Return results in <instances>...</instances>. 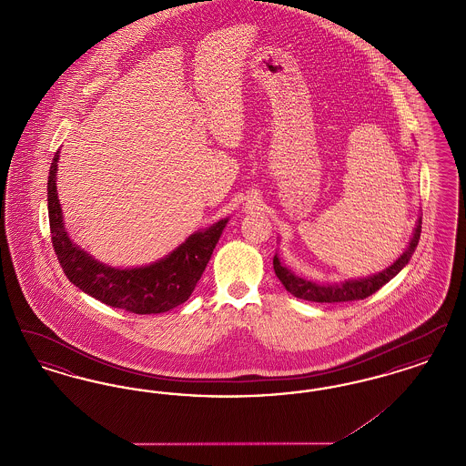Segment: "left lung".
I'll return each mask as SVG.
<instances>
[{
    "instance_id": "8db88e82",
    "label": "left lung",
    "mask_w": 466,
    "mask_h": 466,
    "mask_svg": "<svg viewBox=\"0 0 466 466\" xmlns=\"http://www.w3.org/2000/svg\"><path fill=\"white\" fill-rule=\"evenodd\" d=\"M421 217L416 223L414 234L410 238V243L407 246V249L399 257V260H395L388 268H384L382 272H377L374 276L369 278H361V279H350L339 285H318L308 281L304 278L295 276L291 270L281 264V260L278 258V255L274 257L272 264H274V272L279 278V281L283 283V287L289 289L291 295H295L297 299L302 300H310V302H351V300H363L367 297H370L372 293H376L377 289L384 287L390 279H393L403 267L409 264L412 253L416 251V246L420 243L421 238Z\"/></svg>"
}]
</instances>
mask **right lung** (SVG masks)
Returning <instances> with one entry per match:
<instances>
[{"instance_id":"right-lung-1","label":"right lung","mask_w":466,"mask_h":466,"mask_svg":"<svg viewBox=\"0 0 466 466\" xmlns=\"http://www.w3.org/2000/svg\"><path fill=\"white\" fill-rule=\"evenodd\" d=\"M57 160L59 152L50 164L46 183L48 222L52 246L67 279L103 304L134 314H158L188 300L228 218L192 234L175 251L150 266L116 268L101 264L67 236L56 187Z\"/></svg>"}]
</instances>
